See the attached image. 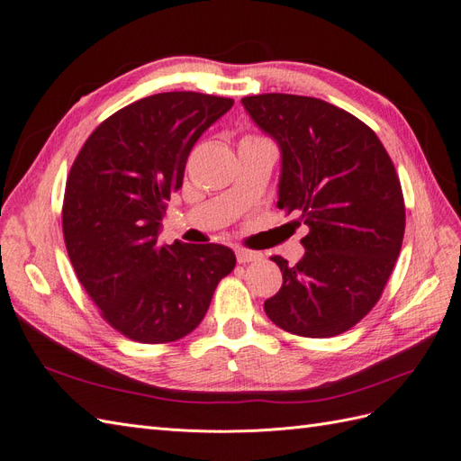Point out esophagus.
<instances>
[{"mask_svg":"<svg viewBox=\"0 0 461 461\" xmlns=\"http://www.w3.org/2000/svg\"><path fill=\"white\" fill-rule=\"evenodd\" d=\"M235 257H238V262H255V260H260L262 258V253L258 251H251V249H235Z\"/></svg>","mask_w":461,"mask_h":461,"instance_id":"34e87169","label":"esophagus"}]
</instances>
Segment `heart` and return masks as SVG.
I'll list each match as a JSON object with an SVG mask.
<instances>
[{"label": "heart", "instance_id": "b5f03b06", "mask_svg": "<svg viewBox=\"0 0 461 461\" xmlns=\"http://www.w3.org/2000/svg\"><path fill=\"white\" fill-rule=\"evenodd\" d=\"M251 139H253V137H251Z\"/></svg>", "mask_w": 461, "mask_h": 461}]
</instances>
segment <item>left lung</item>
<instances>
[{
    "instance_id": "8db88e82",
    "label": "left lung",
    "mask_w": 461,
    "mask_h": 461,
    "mask_svg": "<svg viewBox=\"0 0 461 461\" xmlns=\"http://www.w3.org/2000/svg\"><path fill=\"white\" fill-rule=\"evenodd\" d=\"M241 104L280 147L278 208L309 228L295 267L272 257L284 284L265 311L285 332L338 336L376 305L400 255L405 206L396 169L371 127L324 100L272 92Z\"/></svg>"
}]
</instances>
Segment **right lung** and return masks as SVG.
Listing matches in <instances>:
<instances>
[{"label":"right lung","instance_id":"obj_1","mask_svg":"<svg viewBox=\"0 0 461 461\" xmlns=\"http://www.w3.org/2000/svg\"><path fill=\"white\" fill-rule=\"evenodd\" d=\"M231 106L201 92L137 100L100 123L71 166L61 212L71 265L104 321L140 344L193 332L235 267L230 247L158 243L191 149Z\"/></svg>","mask_w":461,"mask_h":461}]
</instances>
